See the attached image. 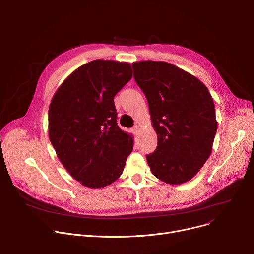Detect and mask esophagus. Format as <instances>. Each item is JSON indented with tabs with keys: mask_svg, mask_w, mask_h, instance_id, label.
<instances>
[{
	"mask_svg": "<svg viewBox=\"0 0 254 254\" xmlns=\"http://www.w3.org/2000/svg\"><path fill=\"white\" fill-rule=\"evenodd\" d=\"M138 131H139V127H138V126H134V127L132 128V132H133V134H135V135H137Z\"/></svg>",
	"mask_w": 254,
	"mask_h": 254,
	"instance_id": "esophagus-1",
	"label": "esophagus"
}]
</instances>
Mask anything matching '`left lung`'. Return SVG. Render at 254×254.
Instances as JSON below:
<instances>
[{"label":"left lung","instance_id":"8db88e82","mask_svg":"<svg viewBox=\"0 0 254 254\" xmlns=\"http://www.w3.org/2000/svg\"><path fill=\"white\" fill-rule=\"evenodd\" d=\"M132 67L158 135L156 151L146 155L148 166L162 182L187 183L212 151L217 130L213 99L200 80L171 64L144 61Z\"/></svg>","mask_w":254,"mask_h":254}]
</instances>
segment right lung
<instances>
[{"instance_id": "obj_1", "label": "right lung", "mask_w": 254, "mask_h": 254, "mask_svg": "<svg viewBox=\"0 0 254 254\" xmlns=\"http://www.w3.org/2000/svg\"><path fill=\"white\" fill-rule=\"evenodd\" d=\"M132 78L128 63L96 59L83 64L55 92L49 138L68 173L98 189L121 176L133 137L117 124L114 97Z\"/></svg>"}]
</instances>
